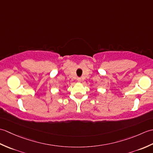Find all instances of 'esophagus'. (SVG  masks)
<instances>
[{"instance_id":"obj_1","label":"esophagus","mask_w":153,"mask_h":153,"mask_svg":"<svg viewBox=\"0 0 153 153\" xmlns=\"http://www.w3.org/2000/svg\"><path fill=\"white\" fill-rule=\"evenodd\" d=\"M77 82H82V79H81L80 78V77H78V78H77Z\"/></svg>"}]
</instances>
